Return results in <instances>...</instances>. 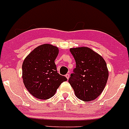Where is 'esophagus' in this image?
<instances>
[{"label": "esophagus", "instance_id": "esophagus-1", "mask_svg": "<svg viewBox=\"0 0 129 129\" xmlns=\"http://www.w3.org/2000/svg\"><path fill=\"white\" fill-rule=\"evenodd\" d=\"M66 78L68 79L69 78H70V74H66Z\"/></svg>", "mask_w": 129, "mask_h": 129}]
</instances>
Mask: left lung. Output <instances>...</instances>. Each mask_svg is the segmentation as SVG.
<instances>
[{
	"label": "left lung",
	"instance_id": "8db88e82",
	"mask_svg": "<svg viewBox=\"0 0 129 129\" xmlns=\"http://www.w3.org/2000/svg\"><path fill=\"white\" fill-rule=\"evenodd\" d=\"M76 61L74 73L68 82L76 96L83 101L96 99L104 91L109 71L104 58L88 47L70 48Z\"/></svg>",
	"mask_w": 129,
	"mask_h": 129
}]
</instances>
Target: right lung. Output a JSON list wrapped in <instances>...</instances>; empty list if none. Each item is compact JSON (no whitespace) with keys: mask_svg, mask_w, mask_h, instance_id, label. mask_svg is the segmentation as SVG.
<instances>
[{"mask_svg":"<svg viewBox=\"0 0 129 129\" xmlns=\"http://www.w3.org/2000/svg\"><path fill=\"white\" fill-rule=\"evenodd\" d=\"M59 53L57 46L43 44L37 46L25 58L22 79L26 89L37 99H48L55 95L65 76L58 73L55 60Z\"/></svg>","mask_w":129,"mask_h":129,"instance_id":"1","label":"right lung"}]
</instances>
